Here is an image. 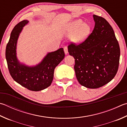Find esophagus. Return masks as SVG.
Instances as JSON below:
<instances>
[{
  "mask_svg": "<svg viewBox=\"0 0 127 127\" xmlns=\"http://www.w3.org/2000/svg\"><path fill=\"white\" fill-rule=\"evenodd\" d=\"M64 52H65V54H68V48L66 47H65L64 48Z\"/></svg>",
  "mask_w": 127,
  "mask_h": 127,
  "instance_id": "34e87169",
  "label": "esophagus"
}]
</instances>
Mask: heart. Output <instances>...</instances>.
<instances>
[{"label":"heart","mask_w":127,"mask_h":127,"mask_svg":"<svg viewBox=\"0 0 127 127\" xmlns=\"http://www.w3.org/2000/svg\"><path fill=\"white\" fill-rule=\"evenodd\" d=\"M91 27L88 24H84L81 19H77L70 23L66 28V31L69 33H73L71 36V39L75 43H80L83 41L89 35Z\"/></svg>","instance_id":"1"}]
</instances>
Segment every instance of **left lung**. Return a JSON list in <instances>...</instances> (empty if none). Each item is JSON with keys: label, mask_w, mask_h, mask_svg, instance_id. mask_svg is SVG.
Masks as SVG:
<instances>
[{"label": "left lung", "mask_w": 127, "mask_h": 127, "mask_svg": "<svg viewBox=\"0 0 127 127\" xmlns=\"http://www.w3.org/2000/svg\"><path fill=\"white\" fill-rule=\"evenodd\" d=\"M95 26L92 33L79 44L68 46L75 59L78 81L92 89L104 86L113 79L118 69L120 48L111 25L104 18L93 15Z\"/></svg>", "instance_id": "8db88e82"}]
</instances>
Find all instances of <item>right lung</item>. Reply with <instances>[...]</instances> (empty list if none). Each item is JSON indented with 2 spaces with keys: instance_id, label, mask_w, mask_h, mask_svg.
Here are the masks:
<instances>
[{
  "instance_id": "right-lung-1",
  "label": "right lung",
  "mask_w": 127,
  "mask_h": 127,
  "mask_svg": "<svg viewBox=\"0 0 127 127\" xmlns=\"http://www.w3.org/2000/svg\"><path fill=\"white\" fill-rule=\"evenodd\" d=\"M28 21L24 20L15 25L6 45L5 57L11 77L22 86L32 91H40L49 87L54 77V69L64 59L63 48L49 53L41 63L29 67L20 64L16 57V45L18 36Z\"/></svg>"
}]
</instances>
